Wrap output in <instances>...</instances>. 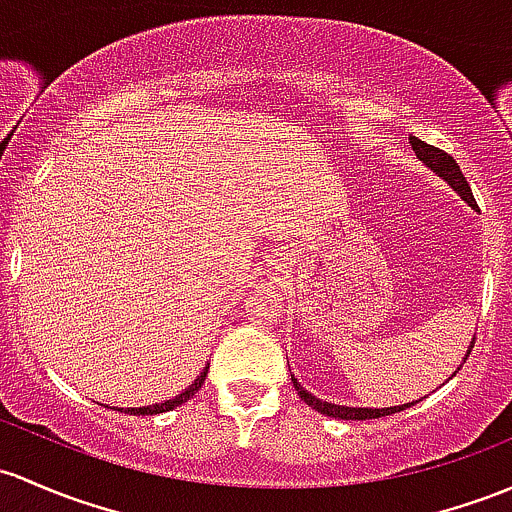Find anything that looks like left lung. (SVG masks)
<instances>
[{
	"instance_id": "obj_1",
	"label": "left lung",
	"mask_w": 512,
	"mask_h": 512,
	"mask_svg": "<svg viewBox=\"0 0 512 512\" xmlns=\"http://www.w3.org/2000/svg\"><path fill=\"white\" fill-rule=\"evenodd\" d=\"M410 144H412V151H415V156L420 158V161L425 163V166L430 168L439 180H444V183H447L449 188H452L456 195H459L461 200H464L466 205L471 207V210H478L476 200H474V192H471L469 183H466V178H464V175H461L459 166H456V161H454L452 156H449V153L439 151V148L425 144V141L415 139V136H410ZM471 346H474V339H471L469 349H466L464 361H466V356L471 354ZM459 368H461V364H459ZM459 368H456V371H459ZM454 373H452V376H454ZM290 378H293V386H295V390H298L300 398L305 400V403L310 405L312 410L322 412V415H327V417H334V420H376V417L393 415V412L412 408V405L417 403V400H412V403L393 405V408H349V405L327 403V400H320V398H317V395H312L310 390H305V388L300 386V381H298V378H295V373H290Z\"/></svg>"
}]
</instances>
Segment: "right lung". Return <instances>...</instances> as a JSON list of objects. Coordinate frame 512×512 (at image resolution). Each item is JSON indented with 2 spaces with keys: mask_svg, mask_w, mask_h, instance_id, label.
Returning <instances> with one entry per match:
<instances>
[{
  "mask_svg": "<svg viewBox=\"0 0 512 512\" xmlns=\"http://www.w3.org/2000/svg\"><path fill=\"white\" fill-rule=\"evenodd\" d=\"M207 371H210V364L202 368V373L195 378V383H190V386L185 388L183 393L175 395V398L161 400V403H156V405H144V408H117V410L119 412H131V415H158V412H168V410L180 408V405L188 403L192 395H195L197 390L202 388V383H205V378H207ZM104 408H109V405H104Z\"/></svg>",
  "mask_w": 512,
  "mask_h": 512,
  "instance_id": "right-lung-1",
  "label": "right lung"
}]
</instances>
